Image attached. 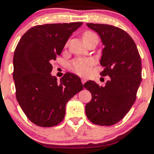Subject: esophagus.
Wrapping results in <instances>:
<instances>
[{"label": "esophagus", "mask_w": 154, "mask_h": 154, "mask_svg": "<svg viewBox=\"0 0 154 154\" xmlns=\"http://www.w3.org/2000/svg\"><path fill=\"white\" fill-rule=\"evenodd\" d=\"M81 81H82V84H85V82H86V79H85V78H82V79H81Z\"/></svg>", "instance_id": "1"}]
</instances>
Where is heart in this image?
I'll use <instances>...</instances> for the list:
<instances>
[{
	"mask_svg": "<svg viewBox=\"0 0 154 154\" xmlns=\"http://www.w3.org/2000/svg\"><path fill=\"white\" fill-rule=\"evenodd\" d=\"M94 39H98V37L95 33L92 32L91 31H87L83 33L82 40L85 43L91 41L92 40H94ZM91 65V62L87 59H77L71 63V66L73 70H75L77 74L81 75H86L89 73Z\"/></svg>",
	"mask_w": 154,
	"mask_h": 154,
	"instance_id": "obj_1",
	"label": "heart"
}]
</instances>
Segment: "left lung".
Instances as JSON below:
<instances>
[{"mask_svg": "<svg viewBox=\"0 0 154 154\" xmlns=\"http://www.w3.org/2000/svg\"><path fill=\"white\" fill-rule=\"evenodd\" d=\"M100 36L103 49L100 75L109 76L104 87L88 81L84 87L92 94L85 106L88 119L100 126H111L122 119L136 99L141 80V59L132 38L123 29L109 24L88 23Z\"/></svg>", "mask_w": 154, "mask_h": 154, "instance_id": "1", "label": "left lung"}]
</instances>
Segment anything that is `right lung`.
Wrapping results in <instances>:
<instances>
[{"label": "right lung", "mask_w": 154, "mask_h": 154, "mask_svg": "<svg viewBox=\"0 0 154 154\" xmlns=\"http://www.w3.org/2000/svg\"><path fill=\"white\" fill-rule=\"evenodd\" d=\"M82 22L47 24L30 28L23 35L14 54L16 96L32 123L49 128L62 122L66 104L83 89L78 76L67 72L58 82L51 75V62Z\"/></svg>", "instance_id": "add662e5"}]
</instances>
